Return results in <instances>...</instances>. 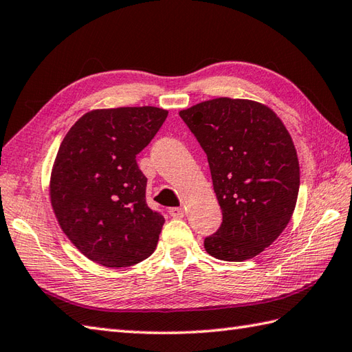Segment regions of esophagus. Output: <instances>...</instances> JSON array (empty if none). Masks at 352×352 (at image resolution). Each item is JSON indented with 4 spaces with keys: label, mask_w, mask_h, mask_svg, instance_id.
Listing matches in <instances>:
<instances>
[{
    "label": "esophagus",
    "mask_w": 352,
    "mask_h": 352,
    "mask_svg": "<svg viewBox=\"0 0 352 352\" xmlns=\"http://www.w3.org/2000/svg\"><path fill=\"white\" fill-rule=\"evenodd\" d=\"M168 214L173 218H182L184 214H185V210H184V208H170Z\"/></svg>",
    "instance_id": "obj_1"
}]
</instances>
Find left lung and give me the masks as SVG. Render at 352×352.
Listing matches in <instances>:
<instances>
[{
  "label": "left lung",
  "instance_id": "8db88e82",
  "mask_svg": "<svg viewBox=\"0 0 352 352\" xmlns=\"http://www.w3.org/2000/svg\"><path fill=\"white\" fill-rule=\"evenodd\" d=\"M208 156L223 223L206 252L242 262L285 230L300 190L298 156L283 122L267 105L217 98L179 113Z\"/></svg>",
  "mask_w": 352,
  "mask_h": 352
}]
</instances>
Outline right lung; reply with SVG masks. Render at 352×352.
Masks as SVG:
<instances>
[{
    "instance_id": "obj_1",
    "label": "right lung",
    "mask_w": 352,
    "mask_h": 352,
    "mask_svg": "<svg viewBox=\"0 0 352 352\" xmlns=\"http://www.w3.org/2000/svg\"><path fill=\"white\" fill-rule=\"evenodd\" d=\"M156 107L85 113L54 161L50 194L60 228L90 261L131 267L156 248L164 217L147 206V179L135 156L167 119Z\"/></svg>"
}]
</instances>
